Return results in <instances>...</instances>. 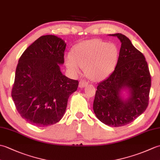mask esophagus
<instances>
[{
  "mask_svg": "<svg viewBox=\"0 0 160 160\" xmlns=\"http://www.w3.org/2000/svg\"><path fill=\"white\" fill-rule=\"evenodd\" d=\"M88 84H89V83H88V82H87L86 80H81L80 81V82H79V87H80V88H82V87H84L87 86Z\"/></svg>",
  "mask_w": 160,
  "mask_h": 160,
  "instance_id": "esophagus-1",
  "label": "esophagus"
}]
</instances>
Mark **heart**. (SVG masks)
Here are the masks:
<instances>
[{
  "mask_svg": "<svg viewBox=\"0 0 160 160\" xmlns=\"http://www.w3.org/2000/svg\"><path fill=\"white\" fill-rule=\"evenodd\" d=\"M118 56L119 51L115 44L92 39L74 47L72 53L64 56V61L72 73H79L81 67H85V73L90 79L100 80L113 71Z\"/></svg>",
  "mask_w": 160,
  "mask_h": 160,
  "instance_id": "obj_1",
  "label": "heart"
}]
</instances>
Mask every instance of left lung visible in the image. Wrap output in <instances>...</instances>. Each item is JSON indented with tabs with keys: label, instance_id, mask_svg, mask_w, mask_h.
<instances>
[{
	"label": "left lung",
	"instance_id": "obj_1",
	"mask_svg": "<svg viewBox=\"0 0 160 160\" xmlns=\"http://www.w3.org/2000/svg\"><path fill=\"white\" fill-rule=\"evenodd\" d=\"M121 47L115 70L98 83L93 101V111L99 120L109 127L127 125L143 113L148 105L151 86L150 71L144 56L122 33H115ZM128 88L127 101L119 96Z\"/></svg>",
	"mask_w": 160,
	"mask_h": 160
}]
</instances>
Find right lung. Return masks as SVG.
I'll list each match as a JSON object with an SVG mask.
<instances>
[{"instance_id": "right-lung-1", "label": "right lung", "mask_w": 160, "mask_h": 160, "mask_svg": "<svg viewBox=\"0 0 160 160\" xmlns=\"http://www.w3.org/2000/svg\"><path fill=\"white\" fill-rule=\"evenodd\" d=\"M66 43L53 35L40 36L29 46L17 64L12 97L23 119L43 127L58 122L78 81L61 73Z\"/></svg>"}]
</instances>
